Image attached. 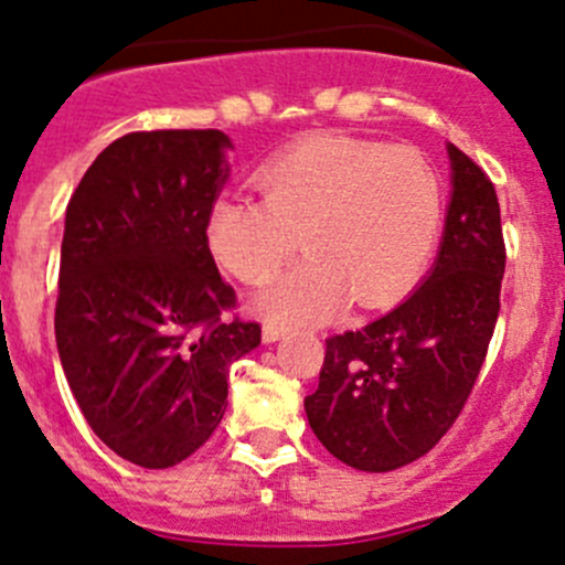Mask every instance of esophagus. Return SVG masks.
Returning <instances> with one entry per match:
<instances>
[{"mask_svg":"<svg viewBox=\"0 0 565 565\" xmlns=\"http://www.w3.org/2000/svg\"><path fill=\"white\" fill-rule=\"evenodd\" d=\"M284 333H287V328L278 326V322H265V326H262V337H265V342H278Z\"/></svg>","mask_w":565,"mask_h":565,"instance_id":"34e87169","label":"esophagus"}]
</instances>
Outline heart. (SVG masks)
I'll use <instances>...</instances> for the list:
<instances>
[{"mask_svg":"<svg viewBox=\"0 0 565 565\" xmlns=\"http://www.w3.org/2000/svg\"><path fill=\"white\" fill-rule=\"evenodd\" d=\"M262 201L228 195L210 210L206 245L243 284H265L303 243L306 259L259 298L287 322L375 309L419 278L441 228L434 162L411 146L306 137L259 171Z\"/></svg>","mask_w":565,"mask_h":565,"instance_id":"obj_1","label":"heart"}]
</instances>
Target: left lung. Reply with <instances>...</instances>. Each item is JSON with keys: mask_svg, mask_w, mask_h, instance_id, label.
<instances>
[{"mask_svg": "<svg viewBox=\"0 0 565 565\" xmlns=\"http://www.w3.org/2000/svg\"><path fill=\"white\" fill-rule=\"evenodd\" d=\"M452 201L439 259L411 298L361 331L326 339L306 416L333 458L392 472L434 450L467 405L500 317V201L483 168L450 143Z\"/></svg>", "mask_w": 565, "mask_h": 565, "instance_id": "8db88e82", "label": "left lung"}]
</instances>
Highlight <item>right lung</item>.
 <instances>
[{
    "label": "right lung",
    "instance_id": "right-lung-1",
    "mask_svg": "<svg viewBox=\"0 0 565 565\" xmlns=\"http://www.w3.org/2000/svg\"><path fill=\"white\" fill-rule=\"evenodd\" d=\"M228 146L217 129L129 131L65 210L60 364L93 434L143 469L177 467L210 439L228 366L262 342L206 245Z\"/></svg>",
    "mask_w": 565,
    "mask_h": 565
}]
</instances>
